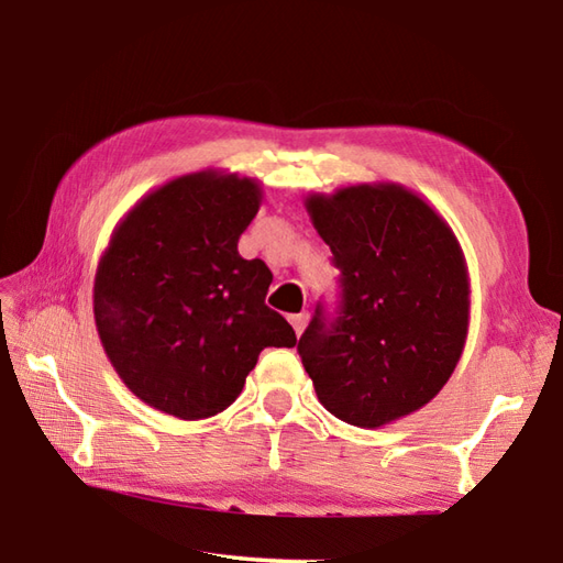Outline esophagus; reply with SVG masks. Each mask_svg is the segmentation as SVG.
Listing matches in <instances>:
<instances>
[{
	"label": "esophagus",
	"instance_id": "obj_1",
	"mask_svg": "<svg viewBox=\"0 0 563 563\" xmlns=\"http://www.w3.org/2000/svg\"><path fill=\"white\" fill-rule=\"evenodd\" d=\"M288 320H290V325H292V330H295V335L300 338L305 325H308V312H295V316H290Z\"/></svg>",
	"mask_w": 563,
	"mask_h": 563
}]
</instances>
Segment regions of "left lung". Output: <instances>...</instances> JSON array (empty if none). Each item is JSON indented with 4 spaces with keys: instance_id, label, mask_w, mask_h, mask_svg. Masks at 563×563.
<instances>
[{
    "instance_id": "left-lung-1",
    "label": "left lung",
    "mask_w": 563,
    "mask_h": 563,
    "mask_svg": "<svg viewBox=\"0 0 563 563\" xmlns=\"http://www.w3.org/2000/svg\"><path fill=\"white\" fill-rule=\"evenodd\" d=\"M340 271V305L316 308L298 352L330 415L383 427L440 393L470 328L464 253L444 218L397 184L305 201Z\"/></svg>"
}]
</instances>
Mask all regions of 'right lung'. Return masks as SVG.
I'll list each match as a JSON object with an SVG mask.
<instances>
[{
  "label": "right lung",
  "instance_id": "1",
  "mask_svg": "<svg viewBox=\"0 0 563 563\" xmlns=\"http://www.w3.org/2000/svg\"><path fill=\"white\" fill-rule=\"evenodd\" d=\"M261 186L221 170L168 180L131 208L93 280L103 352L133 395L180 419L235 402L265 347L298 338L265 305L273 273L238 238Z\"/></svg>",
  "mask_w": 563,
  "mask_h": 563
}]
</instances>
